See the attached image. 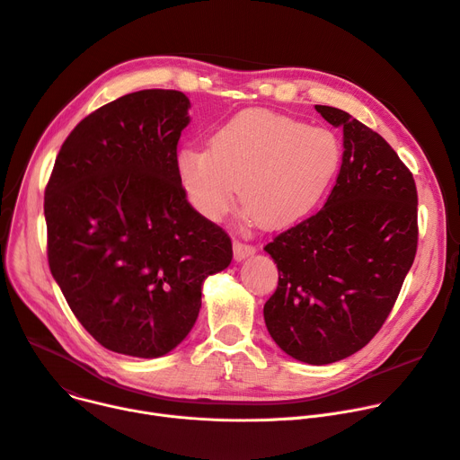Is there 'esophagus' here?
<instances>
[{
	"instance_id": "1",
	"label": "esophagus",
	"mask_w": 460,
	"mask_h": 460,
	"mask_svg": "<svg viewBox=\"0 0 460 460\" xmlns=\"http://www.w3.org/2000/svg\"><path fill=\"white\" fill-rule=\"evenodd\" d=\"M255 252H257V247L252 245V243H245V242H240V240H234V243H233L234 261H243L245 257L253 255Z\"/></svg>"
}]
</instances>
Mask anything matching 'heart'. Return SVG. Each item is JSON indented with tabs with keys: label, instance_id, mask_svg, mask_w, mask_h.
Masks as SVG:
<instances>
[{
	"label": "heart",
	"instance_id": "b5f03b06",
	"mask_svg": "<svg viewBox=\"0 0 460 460\" xmlns=\"http://www.w3.org/2000/svg\"><path fill=\"white\" fill-rule=\"evenodd\" d=\"M341 157L340 139L326 128L271 111H247L220 127L208 150H180L176 169L203 218L222 220L240 187L249 217L279 229L317 207L338 178Z\"/></svg>",
	"mask_w": 460,
	"mask_h": 460
}]
</instances>
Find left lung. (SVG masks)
Returning <instances> with one entry per match:
<instances>
[{
    "instance_id": "1",
    "label": "left lung",
    "mask_w": 460,
    "mask_h": 460,
    "mask_svg": "<svg viewBox=\"0 0 460 460\" xmlns=\"http://www.w3.org/2000/svg\"><path fill=\"white\" fill-rule=\"evenodd\" d=\"M315 110L343 128V163L321 211L264 247L279 268L264 321L288 356L328 365L363 349L389 317L419 245V196L380 134L343 110Z\"/></svg>"
}]
</instances>
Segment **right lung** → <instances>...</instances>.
Masks as SVG:
<instances>
[{
    "label": "right lung",
    "mask_w": 460,
    "mask_h": 460,
    "mask_svg": "<svg viewBox=\"0 0 460 460\" xmlns=\"http://www.w3.org/2000/svg\"><path fill=\"white\" fill-rule=\"evenodd\" d=\"M189 99L143 90L82 119L46 187L48 261L104 349L159 358L196 323L203 280L233 259L229 234L187 201L178 141Z\"/></svg>",
    "instance_id": "add662e5"
}]
</instances>
